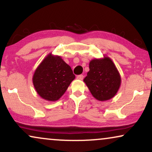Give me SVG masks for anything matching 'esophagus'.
I'll return each instance as SVG.
<instances>
[{
  "label": "esophagus",
  "mask_w": 152,
  "mask_h": 152,
  "mask_svg": "<svg viewBox=\"0 0 152 152\" xmlns=\"http://www.w3.org/2000/svg\"><path fill=\"white\" fill-rule=\"evenodd\" d=\"M83 78H84V75H80L77 76V80H83Z\"/></svg>",
  "instance_id": "34e87169"
}]
</instances>
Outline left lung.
Returning <instances> with one entry per match:
<instances>
[{
  "instance_id": "1",
  "label": "left lung",
  "mask_w": 152,
  "mask_h": 152,
  "mask_svg": "<svg viewBox=\"0 0 152 152\" xmlns=\"http://www.w3.org/2000/svg\"><path fill=\"white\" fill-rule=\"evenodd\" d=\"M92 96L100 101L112 98L117 93L121 79L111 58H95L89 63V71L84 79Z\"/></svg>"
}]
</instances>
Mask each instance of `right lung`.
Instances as JSON below:
<instances>
[{
    "instance_id": "obj_1",
    "label": "right lung",
    "mask_w": 152,
    "mask_h": 152,
    "mask_svg": "<svg viewBox=\"0 0 152 152\" xmlns=\"http://www.w3.org/2000/svg\"><path fill=\"white\" fill-rule=\"evenodd\" d=\"M75 78L70 66L60 56L50 54L35 70L33 83L41 98L56 101L64 95Z\"/></svg>"
}]
</instances>
